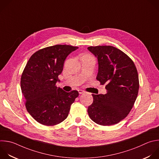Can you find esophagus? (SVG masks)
Returning a JSON list of instances; mask_svg holds the SVG:
<instances>
[{
  "label": "esophagus",
  "mask_w": 159,
  "mask_h": 159,
  "mask_svg": "<svg viewBox=\"0 0 159 159\" xmlns=\"http://www.w3.org/2000/svg\"><path fill=\"white\" fill-rule=\"evenodd\" d=\"M78 92H79V93L80 94L83 93L84 92H85V91H84V90H82V89H79V90H78Z\"/></svg>",
  "instance_id": "esophagus-1"
}]
</instances>
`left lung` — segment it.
Masks as SVG:
<instances>
[{
	"label": "left lung",
	"instance_id": "left-lung-1",
	"mask_svg": "<svg viewBox=\"0 0 159 159\" xmlns=\"http://www.w3.org/2000/svg\"><path fill=\"white\" fill-rule=\"evenodd\" d=\"M97 57V80L106 84L107 93L92 94L93 102L87 112L90 118L101 125L116 124L125 118L137 97L139 80L133 61L120 49L111 45L87 48Z\"/></svg>",
	"mask_w": 159,
	"mask_h": 159
}]
</instances>
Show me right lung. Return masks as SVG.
<instances>
[{
    "label": "right lung",
    "instance_id": "add662e5",
    "mask_svg": "<svg viewBox=\"0 0 159 159\" xmlns=\"http://www.w3.org/2000/svg\"><path fill=\"white\" fill-rule=\"evenodd\" d=\"M78 48L56 45L40 49L32 55L23 70L20 87L26 109L42 125L53 126L64 121L79 96L77 90L67 92L56 86L66 57Z\"/></svg>",
    "mask_w": 159,
    "mask_h": 159
}]
</instances>
